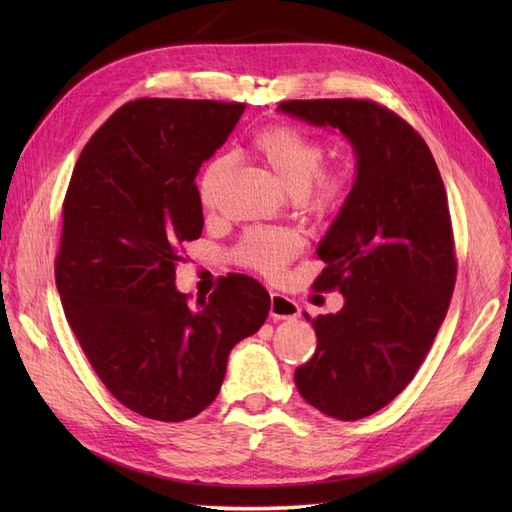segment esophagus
Segmentation results:
<instances>
[{
  "label": "esophagus",
  "mask_w": 512,
  "mask_h": 512,
  "mask_svg": "<svg viewBox=\"0 0 512 512\" xmlns=\"http://www.w3.org/2000/svg\"><path fill=\"white\" fill-rule=\"evenodd\" d=\"M301 314L299 305L294 303L286 294L280 292H273L271 294V316L275 320H292Z\"/></svg>",
  "instance_id": "1"
}]
</instances>
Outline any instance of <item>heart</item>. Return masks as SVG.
I'll use <instances>...</instances> for the list:
<instances>
[{
  "label": "heart",
  "instance_id": "1",
  "mask_svg": "<svg viewBox=\"0 0 512 512\" xmlns=\"http://www.w3.org/2000/svg\"><path fill=\"white\" fill-rule=\"evenodd\" d=\"M252 147L307 218H329L344 205L350 190V170L344 162L324 164L327 147L318 136L288 123H275L254 134ZM228 168V158H215L205 166L198 179V196L205 209L218 205ZM301 247L303 239L299 232L258 226L247 230L239 239L232 258L237 265L265 277H280Z\"/></svg>",
  "mask_w": 512,
  "mask_h": 512
}]
</instances>
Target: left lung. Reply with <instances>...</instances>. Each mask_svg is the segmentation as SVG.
I'll return each instance as SVG.
<instances>
[{
    "label": "left lung",
    "instance_id": "8db88e82",
    "mask_svg": "<svg viewBox=\"0 0 512 512\" xmlns=\"http://www.w3.org/2000/svg\"><path fill=\"white\" fill-rule=\"evenodd\" d=\"M280 111L339 130L356 156L352 190L316 250L324 269L314 288L346 303L312 320L318 346L294 382L322 414L359 421L410 384L451 305L446 190L421 134L374 100H288Z\"/></svg>",
    "mask_w": 512,
    "mask_h": 512
}]
</instances>
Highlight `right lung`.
I'll use <instances>...</instances> for the list:
<instances>
[{
    "instance_id": "add662e5",
    "label": "right lung",
    "mask_w": 512,
    "mask_h": 512,
    "mask_svg": "<svg viewBox=\"0 0 512 512\" xmlns=\"http://www.w3.org/2000/svg\"><path fill=\"white\" fill-rule=\"evenodd\" d=\"M241 102L138 98L89 138L64 198L55 284L98 378L132 412L179 423L218 397L228 354L267 320L269 292L230 273L209 299L175 288L203 232L196 175Z\"/></svg>"
}]
</instances>
